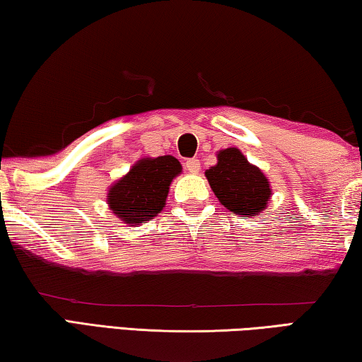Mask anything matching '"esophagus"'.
<instances>
[{"mask_svg": "<svg viewBox=\"0 0 362 362\" xmlns=\"http://www.w3.org/2000/svg\"><path fill=\"white\" fill-rule=\"evenodd\" d=\"M185 168H187L188 173H192V174H198V173H199V169H201V163H199V159H196V158H189V159H187Z\"/></svg>", "mask_w": 362, "mask_h": 362, "instance_id": "esophagus-1", "label": "esophagus"}]
</instances>
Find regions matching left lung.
I'll return each instance as SVG.
<instances>
[{
  "label": "left lung",
  "instance_id": "1",
  "mask_svg": "<svg viewBox=\"0 0 362 362\" xmlns=\"http://www.w3.org/2000/svg\"><path fill=\"white\" fill-rule=\"evenodd\" d=\"M217 158L218 163L206 170V177L220 203L243 217L259 216L272 196L267 177L238 148L222 150Z\"/></svg>",
  "mask_w": 362,
  "mask_h": 362
}]
</instances>
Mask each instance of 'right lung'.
<instances>
[{
	"label": "right lung",
	"instance_id": "obj_1",
	"mask_svg": "<svg viewBox=\"0 0 362 362\" xmlns=\"http://www.w3.org/2000/svg\"><path fill=\"white\" fill-rule=\"evenodd\" d=\"M182 166L174 156L144 158L110 188L108 204L122 222L145 223L166 204L169 185Z\"/></svg>",
	"mask_w": 362,
	"mask_h": 362
}]
</instances>
